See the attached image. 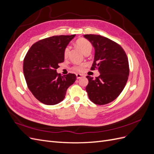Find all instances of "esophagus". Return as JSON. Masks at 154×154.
Masks as SVG:
<instances>
[{
  "label": "esophagus",
  "mask_w": 154,
  "mask_h": 154,
  "mask_svg": "<svg viewBox=\"0 0 154 154\" xmlns=\"http://www.w3.org/2000/svg\"><path fill=\"white\" fill-rule=\"evenodd\" d=\"M83 76V74H76V77H77V79H80L81 78H82Z\"/></svg>",
  "instance_id": "34e87169"
}]
</instances>
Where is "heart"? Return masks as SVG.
Wrapping results in <instances>:
<instances>
[{"label":"heart","mask_w":154,"mask_h":154,"mask_svg":"<svg viewBox=\"0 0 154 154\" xmlns=\"http://www.w3.org/2000/svg\"><path fill=\"white\" fill-rule=\"evenodd\" d=\"M76 45L78 48L80 49V50L83 53H84V54L87 53L91 52L92 48V44L90 42L87 40V39L83 38L78 39L76 42ZM69 49H70V48L69 46H67V47L65 48L64 51H63V56L65 58L67 57V56L69 53ZM84 67H85L84 65H81V66H80L74 67L73 69L75 70V71H76L80 72V71H83V69H84Z\"/></svg>","instance_id":"heart-1"}]
</instances>
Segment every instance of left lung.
<instances>
[{
	"instance_id": "8db88e82",
	"label": "left lung",
	"mask_w": 154,
	"mask_h": 154,
	"mask_svg": "<svg viewBox=\"0 0 154 154\" xmlns=\"http://www.w3.org/2000/svg\"><path fill=\"white\" fill-rule=\"evenodd\" d=\"M94 47V58L91 70L100 73L96 79L87 76L86 91L90 100L96 105H105L117 98L125 88L129 75L127 56L118 44L97 35L83 36Z\"/></svg>"
}]
</instances>
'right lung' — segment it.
I'll return each mask as SVG.
<instances>
[{
    "instance_id": "1",
    "label": "right lung",
    "mask_w": 154,
    "mask_h": 154,
    "mask_svg": "<svg viewBox=\"0 0 154 154\" xmlns=\"http://www.w3.org/2000/svg\"><path fill=\"white\" fill-rule=\"evenodd\" d=\"M75 35L51 36L37 42L27 51L23 63L24 77L29 89L41 103H60L76 81V74L62 76L57 72L58 64L64 62L65 48Z\"/></svg>"
}]
</instances>
